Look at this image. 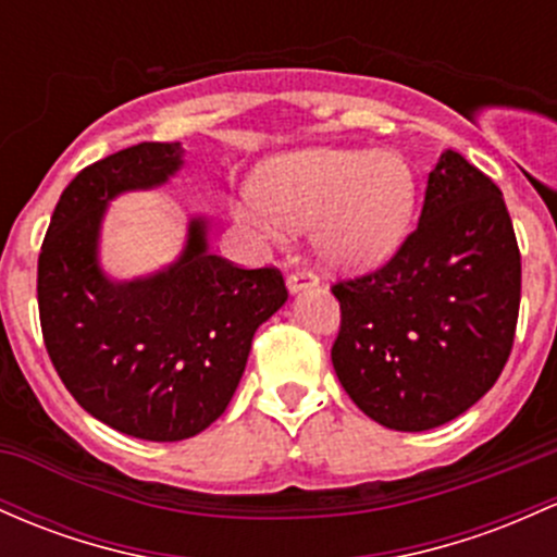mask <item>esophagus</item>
<instances>
[{
  "instance_id": "obj_1",
  "label": "esophagus",
  "mask_w": 557,
  "mask_h": 557,
  "mask_svg": "<svg viewBox=\"0 0 557 557\" xmlns=\"http://www.w3.org/2000/svg\"><path fill=\"white\" fill-rule=\"evenodd\" d=\"M285 283H288L290 293H298L304 288H314V285L320 283V277H317L311 269H296V272L288 274V280H285Z\"/></svg>"
}]
</instances>
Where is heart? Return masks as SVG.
<instances>
[{
	"label": "heart",
	"instance_id": "b5f03b06",
	"mask_svg": "<svg viewBox=\"0 0 557 557\" xmlns=\"http://www.w3.org/2000/svg\"><path fill=\"white\" fill-rule=\"evenodd\" d=\"M414 206L418 182L399 152L309 148L264 163L243 213L277 237L314 227L325 264L370 269L405 243Z\"/></svg>",
	"mask_w": 557,
	"mask_h": 557
}]
</instances>
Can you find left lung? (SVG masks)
Instances as JSON below:
<instances>
[{
  "label": "left lung",
  "mask_w": 557,
  "mask_h": 557,
  "mask_svg": "<svg viewBox=\"0 0 557 557\" xmlns=\"http://www.w3.org/2000/svg\"><path fill=\"white\" fill-rule=\"evenodd\" d=\"M335 375L394 431L455 420L497 383L521 307V250L503 193L460 152L428 174L418 230L383 267L338 280Z\"/></svg>",
  "instance_id": "left-lung-1"
}]
</instances>
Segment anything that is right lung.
Segmentation results:
<instances>
[{
	"label": "right lung",
	"instance_id": "obj_1",
	"mask_svg": "<svg viewBox=\"0 0 557 557\" xmlns=\"http://www.w3.org/2000/svg\"><path fill=\"white\" fill-rule=\"evenodd\" d=\"M180 143H139L82 169L60 195L36 272L39 322L60 381L91 418L145 442H182L230 405L256 327L285 301L277 267L246 269L206 248L193 219L176 264L113 283L97 264L108 200L163 185Z\"/></svg>",
	"mask_w": 557,
	"mask_h": 557
}]
</instances>
